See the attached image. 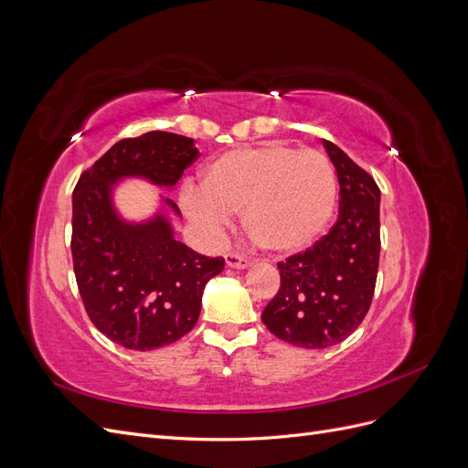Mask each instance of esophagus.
Segmentation results:
<instances>
[{
    "label": "esophagus",
    "instance_id": "34e87169",
    "mask_svg": "<svg viewBox=\"0 0 468 468\" xmlns=\"http://www.w3.org/2000/svg\"><path fill=\"white\" fill-rule=\"evenodd\" d=\"M226 265L232 267V269H246V267L251 265V261L244 256H239V253L230 251V253H226Z\"/></svg>",
    "mask_w": 468,
    "mask_h": 468
}]
</instances>
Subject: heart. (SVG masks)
<instances>
[{"label": "heart", "instance_id": "obj_1", "mask_svg": "<svg viewBox=\"0 0 468 468\" xmlns=\"http://www.w3.org/2000/svg\"><path fill=\"white\" fill-rule=\"evenodd\" d=\"M337 197L328 155L267 143L226 152L207 164L199 195L183 197V208L212 229L232 212H242L244 232L253 244L273 256H294L328 232Z\"/></svg>", "mask_w": 468, "mask_h": 468}]
</instances>
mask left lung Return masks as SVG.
<instances>
[{"mask_svg": "<svg viewBox=\"0 0 468 468\" xmlns=\"http://www.w3.org/2000/svg\"><path fill=\"white\" fill-rule=\"evenodd\" d=\"M339 181L332 230L277 263L281 287L261 313L267 330L306 349L335 346L357 330L373 301L380 256V191L375 179L330 140H322Z\"/></svg>", "mask_w": 468, "mask_h": 468, "instance_id": "left-lung-1", "label": "left lung"}]
</instances>
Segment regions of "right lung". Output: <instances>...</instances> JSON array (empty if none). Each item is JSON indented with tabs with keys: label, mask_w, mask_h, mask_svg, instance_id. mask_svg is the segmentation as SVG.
<instances>
[{
	"label": "right lung",
	"mask_w": 468,
	"mask_h": 468,
	"mask_svg": "<svg viewBox=\"0 0 468 468\" xmlns=\"http://www.w3.org/2000/svg\"><path fill=\"white\" fill-rule=\"evenodd\" d=\"M199 150L195 140L154 131L119 140L81 174L72 197V258L83 306L95 328L126 349L150 351L177 342L199 320L207 282L224 269L176 239L162 207L143 222L124 220L112 193L138 177L174 189Z\"/></svg>",
	"instance_id": "right-lung-1"
}]
</instances>
